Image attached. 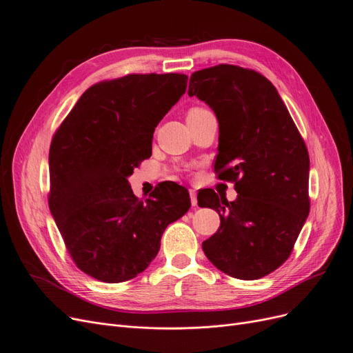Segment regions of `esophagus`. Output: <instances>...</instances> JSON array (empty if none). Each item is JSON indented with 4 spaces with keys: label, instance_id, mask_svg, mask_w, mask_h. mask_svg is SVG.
<instances>
[{
    "label": "esophagus",
    "instance_id": "34e87169",
    "mask_svg": "<svg viewBox=\"0 0 353 353\" xmlns=\"http://www.w3.org/2000/svg\"><path fill=\"white\" fill-rule=\"evenodd\" d=\"M189 194H190V202H192V206H196V205H198L196 192H194L193 189H190V190H189Z\"/></svg>",
    "mask_w": 353,
    "mask_h": 353
}]
</instances>
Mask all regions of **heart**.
I'll return each mask as SVG.
<instances>
[{
    "instance_id": "1",
    "label": "heart",
    "mask_w": 353,
    "mask_h": 353,
    "mask_svg": "<svg viewBox=\"0 0 353 353\" xmlns=\"http://www.w3.org/2000/svg\"><path fill=\"white\" fill-rule=\"evenodd\" d=\"M198 110H202V108H192V109H189L188 114H189V113H193V112H198Z\"/></svg>"
}]
</instances>
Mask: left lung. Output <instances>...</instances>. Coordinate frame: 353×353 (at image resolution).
<instances>
[{
  "instance_id": "8db88e82",
  "label": "left lung",
  "mask_w": 353,
  "mask_h": 353,
  "mask_svg": "<svg viewBox=\"0 0 353 353\" xmlns=\"http://www.w3.org/2000/svg\"><path fill=\"white\" fill-rule=\"evenodd\" d=\"M188 94L215 112L214 170L239 193L232 202L212 189L198 194V205L221 218L202 249L232 278H263L290 257L310 212L305 142L276 88L254 70L219 63L196 71Z\"/></svg>"
}]
</instances>
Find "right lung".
I'll return each mask as SVG.
<instances>
[{"mask_svg": "<svg viewBox=\"0 0 353 353\" xmlns=\"http://www.w3.org/2000/svg\"><path fill=\"white\" fill-rule=\"evenodd\" d=\"M188 75L128 74L91 85L49 148V210L78 269L101 282L135 278L170 223L190 208L176 183L139 201L128 177L151 157L154 129L185 94Z\"/></svg>", "mask_w": 353, "mask_h": 353, "instance_id": "right-lung-1", "label": "right lung"}]
</instances>
